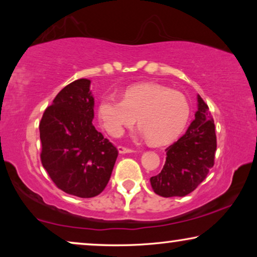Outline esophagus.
Masks as SVG:
<instances>
[{"label":"esophagus","mask_w":257,"mask_h":257,"mask_svg":"<svg viewBox=\"0 0 257 257\" xmlns=\"http://www.w3.org/2000/svg\"><path fill=\"white\" fill-rule=\"evenodd\" d=\"M118 152L120 154H125V153H132L133 150L131 149H127V147L125 146H118Z\"/></svg>","instance_id":"obj_1"}]
</instances>
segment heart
<instances>
[{"label": "heart", "instance_id": "heart-1", "mask_svg": "<svg viewBox=\"0 0 257 257\" xmlns=\"http://www.w3.org/2000/svg\"><path fill=\"white\" fill-rule=\"evenodd\" d=\"M189 113L184 94L153 83L128 87L122 100L106 96L98 104V117L108 135L119 137L137 118L140 133L154 145L173 142L185 128Z\"/></svg>", "mask_w": 257, "mask_h": 257}]
</instances>
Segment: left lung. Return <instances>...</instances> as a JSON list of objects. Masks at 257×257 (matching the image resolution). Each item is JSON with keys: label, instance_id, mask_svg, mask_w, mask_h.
<instances>
[{"label": "left lung", "instance_id": "1", "mask_svg": "<svg viewBox=\"0 0 257 257\" xmlns=\"http://www.w3.org/2000/svg\"><path fill=\"white\" fill-rule=\"evenodd\" d=\"M215 151V125L208 105L198 94L195 119L185 135L167 147L164 168L150 179L154 193L164 198L189 194L214 166Z\"/></svg>", "mask_w": 257, "mask_h": 257}]
</instances>
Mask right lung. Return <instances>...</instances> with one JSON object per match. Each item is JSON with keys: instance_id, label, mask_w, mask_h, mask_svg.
Returning a JSON list of instances; mask_svg holds the SVG:
<instances>
[{"instance_id": "right-lung-1", "label": "right lung", "mask_w": 257, "mask_h": 257, "mask_svg": "<svg viewBox=\"0 0 257 257\" xmlns=\"http://www.w3.org/2000/svg\"><path fill=\"white\" fill-rule=\"evenodd\" d=\"M90 84L80 78L66 85L40 122L42 165L59 189L78 198L104 191L118 157L115 146L92 124Z\"/></svg>"}]
</instances>
